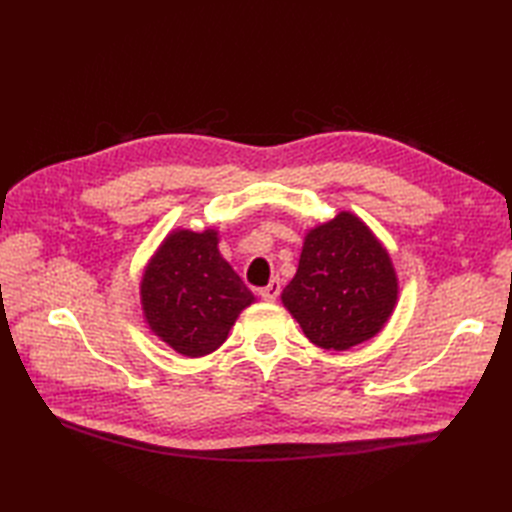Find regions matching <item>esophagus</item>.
I'll return each instance as SVG.
<instances>
[{
	"mask_svg": "<svg viewBox=\"0 0 512 512\" xmlns=\"http://www.w3.org/2000/svg\"><path fill=\"white\" fill-rule=\"evenodd\" d=\"M279 292H281V284H279V279H273V281H270V284H268L266 288L259 290V295H262V299H264V301H275V299L279 297Z\"/></svg>",
	"mask_w": 512,
	"mask_h": 512,
	"instance_id": "34e87169",
	"label": "esophagus"
}]
</instances>
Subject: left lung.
Wrapping results in <instances>:
<instances>
[{
    "label": "left lung",
    "instance_id": "1",
    "mask_svg": "<svg viewBox=\"0 0 512 512\" xmlns=\"http://www.w3.org/2000/svg\"><path fill=\"white\" fill-rule=\"evenodd\" d=\"M398 292L389 250L361 217L341 211L303 237L297 275L281 303L310 343L345 352L385 328Z\"/></svg>",
    "mask_w": 512,
    "mask_h": 512
}]
</instances>
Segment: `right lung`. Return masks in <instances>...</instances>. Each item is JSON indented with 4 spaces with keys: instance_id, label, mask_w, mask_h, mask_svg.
<instances>
[{
    "instance_id": "right-lung-1",
    "label": "right lung",
    "mask_w": 512,
    "mask_h": 512,
    "mask_svg": "<svg viewBox=\"0 0 512 512\" xmlns=\"http://www.w3.org/2000/svg\"><path fill=\"white\" fill-rule=\"evenodd\" d=\"M220 233L204 228L171 231L145 266L140 306L151 334L178 354L215 352L237 317L255 303L244 281L220 255Z\"/></svg>"
}]
</instances>
